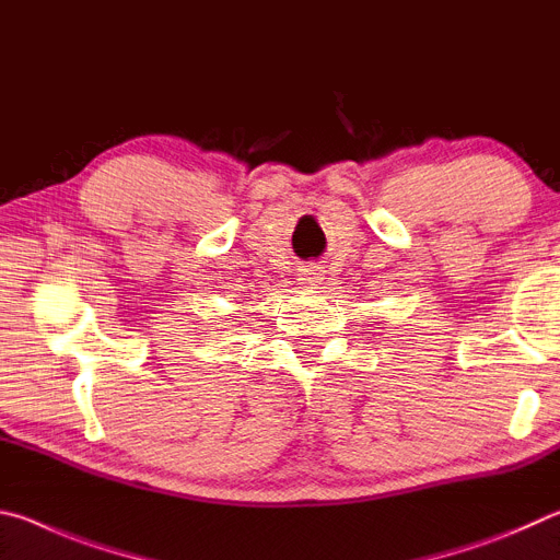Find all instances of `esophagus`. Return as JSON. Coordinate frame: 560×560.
Masks as SVG:
<instances>
[{
	"label": "esophagus",
	"instance_id": "1",
	"mask_svg": "<svg viewBox=\"0 0 560 560\" xmlns=\"http://www.w3.org/2000/svg\"><path fill=\"white\" fill-rule=\"evenodd\" d=\"M324 277H326L324 267H318V264H311V267L301 269V277H299V281H301V283H306L308 289H318L320 283H324Z\"/></svg>",
	"mask_w": 560,
	"mask_h": 560
}]
</instances>
